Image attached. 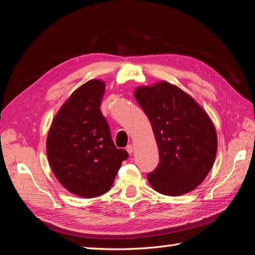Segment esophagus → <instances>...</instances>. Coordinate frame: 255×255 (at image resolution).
Instances as JSON below:
<instances>
[{"label":"esophagus","mask_w":255,"mask_h":255,"mask_svg":"<svg viewBox=\"0 0 255 255\" xmlns=\"http://www.w3.org/2000/svg\"><path fill=\"white\" fill-rule=\"evenodd\" d=\"M127 151L128 152L129 155L133 154V151H134V147H133L132 145H128V146H127Z\"/></svg>","instance_id":"obj_1"}]
</instances>
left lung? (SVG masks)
I'll list each match as a JSON object with an SVG mask.
<instances>
[{
	"instance_id": "8db88e82",
	"label": "left lung",
	"mask_w": 255,
	"mask_h": 255,
	"mask_svg": "<svg viewBox=\"0 0 255 255\" xmlns=\"http://www.w3.org/2000/svg\"><path fill=\"white\" fill-rule=\"evenodd\" d=\"M135 99L149 119L159 149V165L147 174L163 195L193 191L211 171L217 152L216 128L205 110L175 85L139 86Z\"/></svg>"
}]
</instances>
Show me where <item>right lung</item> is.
Returning a JSON list of instances; mask_svg holds the SVG:
<instances>
[{"mask_svg":"<svg viewBox=\"0 0 255 255\" xmlns=\"http://www.w3.org/2000/svg\"><path fill=\"white\" fill-rule=\"evenodd\" d=\"M106 85L92 80L73 92L56 113L47 137V156L59 182L85 199L110 190L128 154L117 148L100 104Z\"/></svg>","mask_w":255,"mask_h":255,"instance_id":"right-lung-1","label":"right lung"}]
</instances>
